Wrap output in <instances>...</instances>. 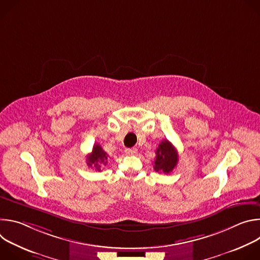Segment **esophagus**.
Returning <instances> with one entry per match:
<instances>
[{
  "label": "esophagus",
  "instance_id": "esophagus-1",
  "mask_svg": "<svg viewBox=\"0 0 260 260\" xmlns=\"http://www.w3.org/2000/svg\"><path fill=\"white\" fill-rule=\"evenodd\" d=\"M125 153L128 154V155L136 154L137 153V148H127V149H125Z\"/></svg>",
  "mask_w": 260,
  "mask_h": 260
}]
</instances>
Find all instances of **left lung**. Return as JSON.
<instances>
[{
	"instance_id": "1",
	"label": "left lung",
	"mask_w": 260,
	"mask_h": 260,
	"mask_svg": "<svg viewBox=\"0 0 260 260\" xmlns=\"http://www.w3.org/2000/svg\"><path fill=\"white\" fill-rule=\"evenodd\" d=\"M155 154L153 168L158 173L170 174L178 164V152L168 140H164L159 143Z\"/></svg>"
}]
</instances>
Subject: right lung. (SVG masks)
Here are the masks:
<instances>
[{"instance_id": "1", "label": "right lung", "mask_w": 260, "mask_h": 260, "mask_svg": "<svg viewBox=\"0 0 260 260\" xmlns=\"http://www.w3.org/2000/svg\"><path fill=\"white\" fill-rule=\"evenodd\" d=\"M108 156L109 155L103 150L100 144H94L91 153L87 155V166L94 168L96 171H101V165H107Z\"/></svg>"}]
</instances>
